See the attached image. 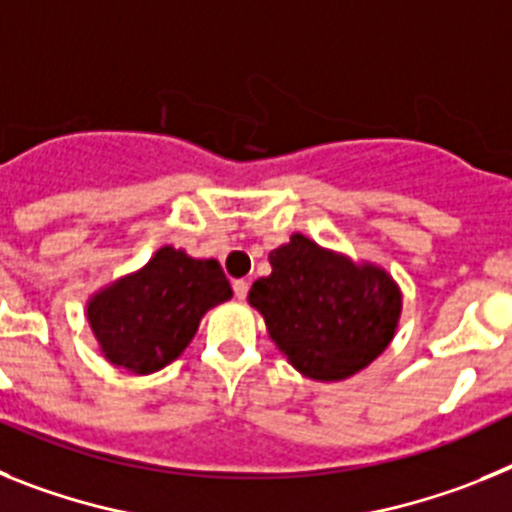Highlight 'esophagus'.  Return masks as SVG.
Here are the masks:
<instances>
[{
  "label": "esophagus",
  "instance_id": "34e87169",
  "mask_svg": "<svg viewBox=\"0 0 512 512\" xmlns=\"http://www.w3.org/2000/svg\"><path fill=\"white\" fill-rule=\"evenodd\" d=\"M231 288H234V296H237L239 301L247 299V293H250V283L244 281V278H239V281L231 283Z\"/></svg>",
  "mask_w": 512,
  "mask_h": 512
}]
</instances>
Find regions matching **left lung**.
<instances>
[{"label":"left lung","mask_w":512,"mask_h":512,"mask_svg":"<svg viewBox=\"0 0 512 512\" xmlns=\"http://www.w3.org/2000/svg\"><path fill=\"white\" fill-rule=\"evenodd\" d=\"M273 273L252 283L250 304L293 368L340 381L379 358L397 330L402 299L389 275L293 234L270 252Z\"/></svg>","instance_id":"obj_1"}]
</instances>
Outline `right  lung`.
Here are the masks:
<instances>
[{"instance_id":"obj_1","label":"right lung","mask_w":512,"mask_h":512,"mask_svg":"<svg viewBox=\"0 0 512 512\" xmlns=\"http://www.w3.org/2000/svg\"><path fill=\"white\" fill-rule=\"evenodd\" d=\"M226 299L231 286L219 262L162 247L144 270L97 293L87 319L110 363L151 373L175 361L203 314Z\"/></svg>"}]
</instances>
